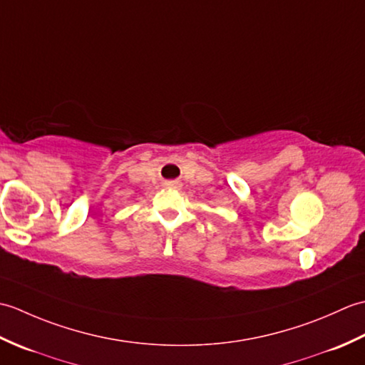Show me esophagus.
Here are the masks:
<instances>
[{"mask_svg":"<svg viewBox=\"0 0 365 365\" xmlns=\"http://www.w3.org/2000/svg\"><path fill=\"white\" fill-rule=\"evenodd\" d=\"M168 187H170V188H175V187H177V183H175V182H170V183H168Z\"/></svg>","mask_w":365,"mask_h":365,"instance_id":"obj_1","label":"esophagus"}]
</instances>
